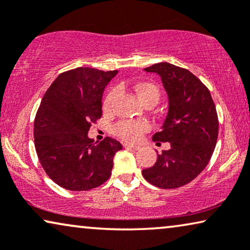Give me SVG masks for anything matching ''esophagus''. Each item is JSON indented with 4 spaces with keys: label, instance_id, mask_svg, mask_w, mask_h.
Wrapping results in <instances>:
<instances>
[{
    "label": "esophagus",
    "instance_id": "1",
    "mask_svg": "<svg viewBox=\"0 0 250 250\" xmlns=\"http://www.w3.org/2000/svg\"><path fill=\"white\" fill-rule=\"evenodd\" d=\"M124 148H126V149H134V150H138V149H139L138 146H134V145H131V144H124Z\"/></svg>",
    "mask_w": 250,
    "mask_h": 250
}]
</instances>
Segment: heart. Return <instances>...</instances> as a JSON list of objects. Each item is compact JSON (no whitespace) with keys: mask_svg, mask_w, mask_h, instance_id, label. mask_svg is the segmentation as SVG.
<instances>
[{"mask_svg":"<svg viewBox=\"0 0 250 250\" xmlns=\"http://www.w3.org/2000/svg\"><path fill=\"white\" fill-rule=\"evenodd\" d=\"M134 90L137 95L142 103H146L148 101L158 102L160 100V88L151 83H139L134 86ZM116 96H117V90L112 89L105 96L104 102H103V106L105 110H110L112 108L113 102H115ZM149 129V124L147 122H121L115 126V133L117 137L127 141H138L141 138V135Z\"/></svg>","mask_w":250,"mask_h":250,"instance_id":"b5f03b06","label":"heart"}]
</instances>
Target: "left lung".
Returning <instances> with one entry per match:
<instances>
[{"instance_id":"8db88e82","label":"left lung","mask_w":250,"mask_h":250,"mask_svg":"<svg viewBox=\"0 0 250 250\" xmlns=\"http://www.w3.org/2000/svg\"><path fill=\"white\" fill-rule=\"evenodd\" d=\"M156 73L167 95V113L154 141L170 142L151 167L142 170L148 183L178 188L199 176L212 156L218 137V117L209 89L188 70L170 63L146 67Z\"/></svg>"}]
</instances>
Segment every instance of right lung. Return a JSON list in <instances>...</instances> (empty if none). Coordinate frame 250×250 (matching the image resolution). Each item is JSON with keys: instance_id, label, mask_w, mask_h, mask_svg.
<instances>
[{"instance_id": "obj_1", "label": "right lung", "mask_w": 250, "mask_h": 250, "mask_svg": "<svg viewBox=\"0 0 250 250\" xmlns=\"http://www.w3.org/2000/svg\"><path fill=\"white\" fill-rule=\"evenodd\" d=\"M117 73L77 67L61 73L42 97L34 121L35 149L43 170L63 188L88 190L111 176L122 144L109 137L94 142L88 131L101 118L103 93Z\"/></svg>"}]
</instances>
